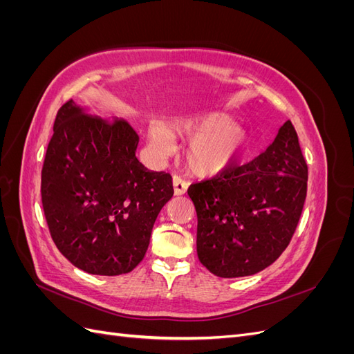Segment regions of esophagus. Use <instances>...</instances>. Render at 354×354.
I'll list each match as a JSON object with an SVG mask.
<instances>
[{
  "instance_id": "1",
  "label": "esophagus",
  "mask_w": 354,
  "mask_h": 354,
  "mask_svg": "<svg viewBox=\"0 0 354 354\" xmlns=\"http://www.w3.org/2000/svg\"><path fill=\"white\" fill-rule=\"evenodd\" d=\"M173 186H174V194L177 196L185 195L187 192V187H189V181H186L185 178H181L180 176H174Z\"/></svg>"
}]
</instances>
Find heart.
Returning <instances> with one entry per match:
<instances>
[{
    "label": "heart",
    "instance_id": "1",
    "mask_svg": "<svg viewBox=\"0 0 354 354\" xmlns=\"http://www.w3.org/2000/svg\"><path fill=\"white\" fill-rule=\"evenodd\" d=\"M149 142L160 155L171 152V137L191 140L185 147L189 168L198 174H211L226 167L248 145L250 133L241 122L230 121L224 112H196L177 116L167 125L152 121Z\"/></svg>",
    "mask_w": 354,
    "mask_h": 354
}]
</instances>
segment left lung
I'll list each match as a JSON object with an SVG mask.
<instances>
[{
  "mask_svg": "<svg viewBox=\"0 0 354 354\" xmlns=\"http://www.w3.org/2000/svg\"><path fill=\"white\" fill-rule=\"evenodd\" d=\"M308 169L291 121L266 152L190 185L199 261L220 277L261 272L291 242L307 195Z\"/></svg>",
  "mask_w": 354,
  "mask_h": 354,
  "instance_id": "left-lung-1",
  "label": "left lung"
}]
</instances>
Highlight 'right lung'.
<instances>
[{"label": "right lung", "instance_id": "add662e5", "mask_svg": "<svg viewBox=\"0 0 354 354\" xmlns=\"http://www.w3.org/2000/svg\"><path fill=\"white\" fill-rule=\"evenodd\" d=\"M137 145L124 120L108 124L73 100L57 111L41 169V201L59 251L84 272H131L174 194L173 177L138 162Z\"/></svg>", "mask_w": 354, "mask_h": 354}]
</instances>
